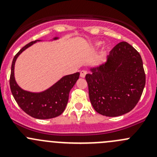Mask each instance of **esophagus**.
Wrapping results in <instances>:
<instances>
[{
    "mask_svg": "<svg viewBox=\"0 0 157 157\" xmlns=\"http://www.w3.org/2000/svg\"><path fill=\"white\" fill-rule=\"evenodd\" d=\"M86 71H80V77H82V78H84L85 76H86Z\"/></svg>",
    "mask_w": 157,
    "mask_h": 157,
    "instance_id": "esophagus-1",
    "label": "esophagus"
}]
</instances>
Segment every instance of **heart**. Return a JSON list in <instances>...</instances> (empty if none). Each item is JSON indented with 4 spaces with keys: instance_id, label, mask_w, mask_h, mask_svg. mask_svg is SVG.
<instances>
[{
    "instance_id": "heart-1",
    "label": "heart",
    "mask_w": 157,
    "mask_h": 157,
    "mask_svg": "<svg viewBox=\"0 0 157 157\" xmlns=\"http://www.w3.org/2000/svg\"><path fill=\"white\" fill-rule=\"evenodd\" d=\"M102 44V42H96V43L94 44V47H95V48H99V47Z\"/></svg>"
}]
</instances>
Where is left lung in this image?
<instances>
[{"label": "left lung", "instance_id": "left-lung-1", "mask_svg": "<svg viewBox=\"0 0 157 157\" xmlns=\"http://www.w3.org/2000/svg\"><path fill=\"white\" fill-rule=\"evenodd\" d=\"M86 75L89 96L98 113L117 117L128 113L138 102L146 78L140 54L125 42L115 45L99 65Z\"/></svg>", "mask_w": 157, "mask_h": 157}]
</instances>
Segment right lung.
<instances>
[{"instance_id":"obj_1","label":"right lung","mask_w":157,"mask_h":157,"mask_svg":"<svg viewBox=\"0 0 157 157\" xmlns=\"http://www.w3.org/2000/svg\"><path fill=\"white\" fill-rule=\"evenodd\" d=\"M55 37L50 41L58 40ZM42 40H36L25 45L14 56L11 65L10 86L13 96L19 106L26 114L38 119H48L61 115L67 106L69 93L79 79L80 73L64 76L52 86L41 92H31L23 90L17 83L14 67L17 58L33 44Z\"/></svg>"}]
</instances>
